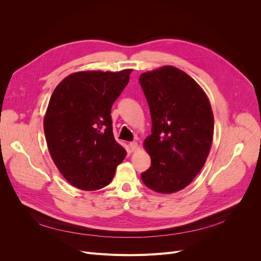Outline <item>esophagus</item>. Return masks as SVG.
Segmentation results:
<instances>
[{"label":"esophagus","mask_w":261,"mask_h":261,"mask_svg":"<svg viewBox=\"0 0 261 261\" xmlns=\"http://www.w3.org/2000/svg\"><path fill=\"white\" fill-rule=\"evenodd\" d=\"M128 146H129V149L132 150V151H136V150L138 149V144L136 143V141H130Z\"/></svg>","instance_id":"1"}]
</instances>
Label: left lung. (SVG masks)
I'll return each instance as SVG.
<instances>
[{
  "label": "left lung",
  "instance_id": "8db88e82",
  "mask_svg": "<svg viewBox=\"0 0 261 261\" xmlns=\"http://www.w3.org/2000/svg\"><path fill=\"white\" fill-rule=\"evenodd\" d=\"M139 83L152 122L144 143L151 165L141 179L156 193L178 192L192 183L210 151L215 120L209 99L191 76L173 66L141 74Z\"/></svg>",
  "mask_w": 261,
  "mask_h": 261
}]
</instances>
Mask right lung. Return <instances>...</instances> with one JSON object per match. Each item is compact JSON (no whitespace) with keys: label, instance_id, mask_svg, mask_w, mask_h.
<instances>
[{"label":"right lung","instance_id":"add662e5","mask_svg":"<svg viewBox=\"0 0 261 261\" xmlns=\"http://www.w3.org/2000/svg\"><path fill=\"white\" fill-rule=\"evenodd\" d=\"M130 73H74L52 93L43 120L46 144L61 174L83 191L107 186L127 153L114 139L111 108Z\"/></svg>","mask_w":261,"mask_h":261}]
</instances>
